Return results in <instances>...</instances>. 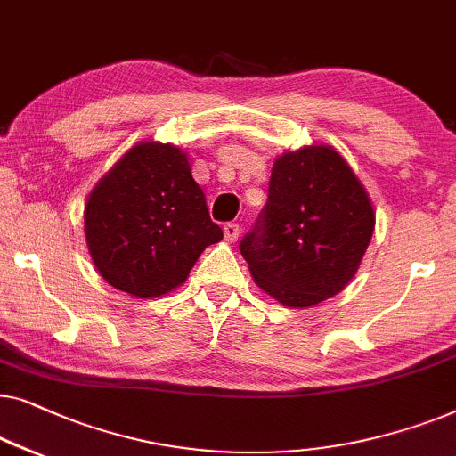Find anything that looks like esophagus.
I'll return each mask as SVG.
<instances>
[{
  "instance_id": "34e87169",
  "label": "esophagus",
  "mask_w": 456,
  "mask_h": 456,
  "mask_svg": "<svg viewBox=\"0 0 456 456\" xmlns=\"http://www.w3.org/2000/svg\"><path fill=\"white\" fill-rule=\"evenodd\" d=\"M223 235H225L227 241H235L237 237H240V225H235V223H227V225L223 227Z\"/></svg>"
}]
</instances>
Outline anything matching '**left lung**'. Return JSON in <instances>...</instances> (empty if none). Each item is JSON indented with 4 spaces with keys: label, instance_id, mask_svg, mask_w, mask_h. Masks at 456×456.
I'll return each mask as SVG.
<instances>
[{
    "label": "left lung",
    "instance_id": "left-lung-1",
    "mask_svg": "<svg viewBox=\"0 0 456 456\" xmlns=\"http://www.w3.org/2000/svg\"><path fill=\"white\" fill-rule=\"evenodd\" d=\"M374 227V204L341 152L310 144L274 159L265 213L240 249L254 283L299 310L349 285Z\"/></svg>",
    "mask_w": 456,
    "mask_h": 456
}]
</instances>
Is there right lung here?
<instances>
[{"mask_svg":"<svg viewBox=\"0 0 456 456\" xmlns=\"http://www.w3.org/2000/svg\"><path fill=\"white\" fill-rule=\"evenodd\" d=\"M85 235L101 277L138 299L185 283L196 260L223 231L175 144H134L102 175L85 204Z\"/></svg>","mask_w":456,"mask_h":456,"instance_id":"obj_1","label":"right lung"}]
</instances>
